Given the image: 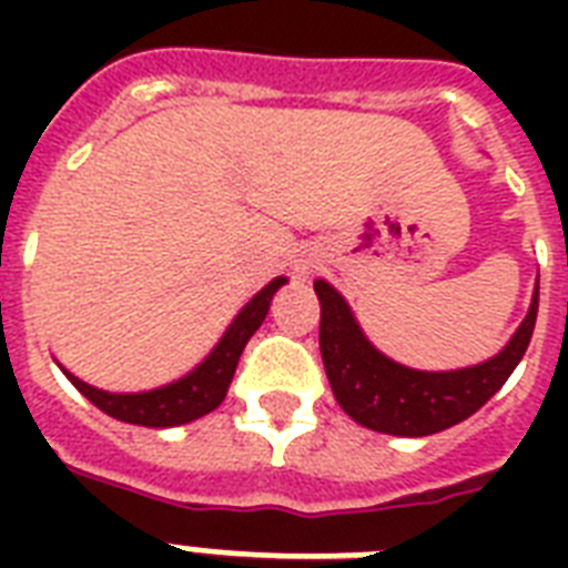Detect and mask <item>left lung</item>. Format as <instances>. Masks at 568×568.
Returning a JSON list of instances; mask_svg holds the SVG:
<instances>
[{"instance_id": "left-lung-1", "label": "left lung", "mask_w": 568, "mask_h": 568, "mask_svg": "<svg viewBox=\"0 0 568 568\" xmlns=\"http://www.w3.org/2000/svg\"><path fill=\"white\" fill-rule=\"evenodd\" d=\"M280 288L276 283H267L262 292H256L239 315L232 318V324L223 329V336L217 338V345L191 368V372L180 374L171 383H162L155 388H144V392H105L91 383L75 377L70 368L58 363L55 365L67 374V379L82 392L93 406H100L102 413L118 418L126 424H141V427H176V424H189L194 418H203L212 409L223 404V397L230 392L232 374L239 365V356L247 345V338L258 329V324L265 321L271 297Z\"/></svg>"}]
</instances>
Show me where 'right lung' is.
<instances>
[{
  "label": "right lung",
  "instance_id": "1",
  "mask_svg": "<svg viewBox=\"0 0 568 568\" xmlns=\"http://www.w3.org/2000/svg\"><path fill=\"white\" fill-rule=\"evenodd\" d=\"M315 294L321 356L333 395L356 424L388 436H430L477 413L519 365L539 306V292H534L525 321L493 359L457 372H415L379 354L336 288L318 283Z\"/></svg>",
  "mask_w": 568,
  "mask_h": 568
}]
</instances>
